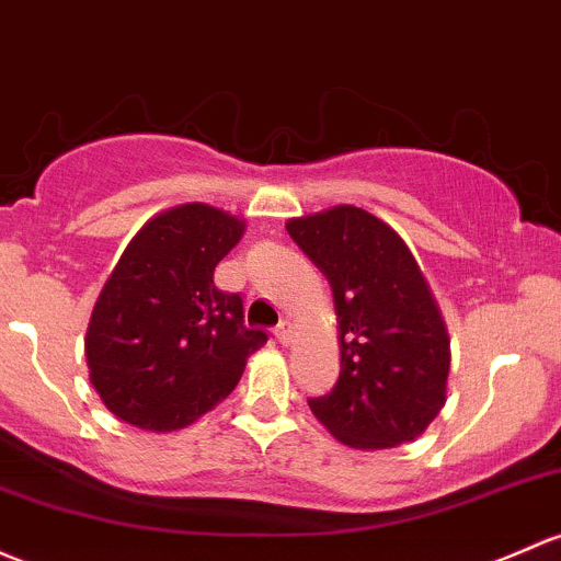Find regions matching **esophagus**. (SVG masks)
Wrapping results in <instances>:
<instances>
[{"label":"esophagus","instance_id":"obj_1","mask_svg":"<svg viewBox=\"0 0 561 561\" xmlns=\"http://www.w3.org/2000/svg\"><path fill=\"white\" fill-rule=\"evenodd\" d=\"M274 335L282 341V344H287V341H290V335H293V322L290 320H279V325L274 328Z\"/></svg>","mask_w":561,"mask_h":561}]
</instances>
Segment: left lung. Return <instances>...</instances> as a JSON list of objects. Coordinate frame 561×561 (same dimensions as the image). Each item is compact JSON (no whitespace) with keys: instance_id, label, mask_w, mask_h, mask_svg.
Here are the masks:
<instances>
[{"instance_id":"8db88e82","label":"left lung","mask_w":561,"mask_h":561,"mask_svg":"<svg viewBox=\"0 0 561 561\" xmlns=\"http://www.w3.org/2000/svg\"><path fill=\"white\" fill-rule=\"evenodd\" d=\"M287 233L328 276L339 314V381L309 409L352 449L420 438L446 403L449 333L405 241L350 204L296 217Z\"/></svg>"}]
</instances>
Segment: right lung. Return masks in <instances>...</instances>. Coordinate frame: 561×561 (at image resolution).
Instances as JSON below:
<instances>
[{"label":"right lung","mask_w":561,"mask_h":561,"mask_svg":"<svg viewBox=\"0 0 561 561\" xmlns=\"http://www.w3.org/2000/svg\"><path fill=\"white\" fill-rule=\"evenodd\" d=\"M241 233L239 217L182 204L126 247L85 335L91 385L117 420L152 433L187 427L233 392L268 341L244 325L239 293L215 287V265Z\"/></svg>","instance_id":"obj_1"}]
</instances>
